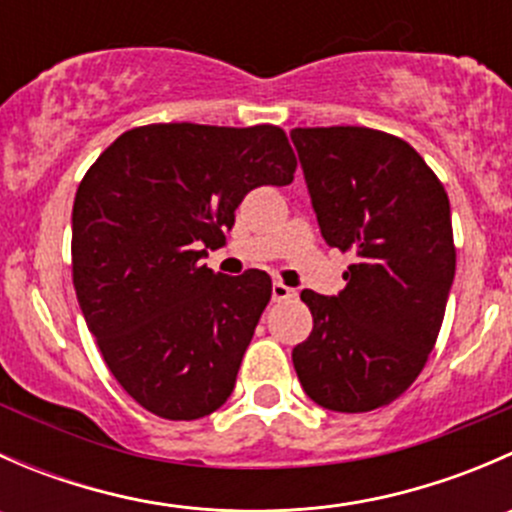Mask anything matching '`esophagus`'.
I'll list each match as a JSON object with an SVG mask.
<instances>
[{
	"mask_svg": "<svg viewBox=\"0 0 512 512\" xmlns=\"http://www.w3.org/2000/svg\"><path fill=\"white\" fill-rule=\"evenodd\" d=\"M292 297H297V292H294L292 287H287L285 282H275V285H272V299H275V302H285V299Z\"/></svg>",
	"mask_w": 512,
	"mask_h": 512,
	"instance_id": "obj_1",
	"label": "esophagus"
}]
</instances>
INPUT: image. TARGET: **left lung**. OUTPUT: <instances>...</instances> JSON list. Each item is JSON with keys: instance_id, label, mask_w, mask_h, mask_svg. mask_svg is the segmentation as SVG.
Listing matches in <instances>:
<instances>
[{"instance_id": "obj_1", "label": "left lung", "mask_w": 512, "mask_h": 512, "mask_svg": "<svg viewBox=\"0 0 512 512\" xmlns=\"http://www.w3.org/2000/svg\"><path fill=\"white\" fill-rule=\"evenodd\" d=\"M292 143L324 240L354 255L337 297L302 292L314 327L294 371L319 406L364 414L399 399L436 347L456 275L451 205L399 136L317 126Z\"/></svg>"}]
</instances>
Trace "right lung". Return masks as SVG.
I'll list each match as a JSON object with an SVG mask.
<instances>
[{"label": "right lung", "mask_w": 512, "mask_h": 512, "mask_svg": "<svg viewBox=\"0 0 512 512\" xmlns=\"http://www.w3.org/2000/svg\"><path fill=\"white\" fill-rule=\"evenodd\" d=\"M287 133L148 123L86 170L71 218V277L86 327L128 396L168 421L213 414L272 297L262 270L200 265L225 245L252 188L289 185Z\"/></svg>", "instance_id": "add662e5"}]
</instances>
